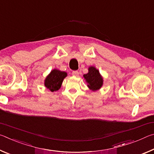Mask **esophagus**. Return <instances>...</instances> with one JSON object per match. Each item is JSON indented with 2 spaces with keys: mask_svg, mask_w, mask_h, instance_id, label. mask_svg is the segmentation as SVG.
I'll use <instances>...</instances> for the list:
<instances>
[{
  "mask_svg": "<svg viewBox=\"0 0 154 154\" xmlns=\"http://www.w3.org/2000/svg\"><path fill=\"white\" fill-rule=\"evenodd\" d=\"M72 75H73V76L77 77L78 75H79V72H78L77 71H73L72 72Z\"/></svg>",
  "mask_w": 154,
  "mask_h": 154,
  "instance_id": "34e87169",
  "label": "esophagus"
}]
</instances>
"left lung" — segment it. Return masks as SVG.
<instances>
[{
	"label": "left lung",
	"mask_w": 154,
	"mask_h": 154,
	"mask_svg": "<svg viewBox=\"0 0 154 154\" xmlns=\"http://www.w3.org/2000/svg\"><path fill=\"white\" fill-rule=\"evenodd\" d=\"M88 70V73L83 75V77L88 83V86L93 91L100 89L103 85V80L99 73V71L93 66L90 67Z\"/></svg>",
	"instance_id": "8db88e82"
}]
</instances>
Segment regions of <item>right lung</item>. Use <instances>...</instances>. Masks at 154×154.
Instances as JSON below:
<instances>
[{
    "label": "right lung",
    "mask_w": 154,
    "mask_h": 154,
    "mask_svg": "<svg viewBox=\"0 0 154 154\" xmlns=\"http://www.w3.org/2000/svg\"><path fill=\"white\" fill-rule=\"evenodd\" d=\"M66 75V72L57 69L53 70L45 80V87L51 92L58 90L60 88L62 83Z\"/></svg>",
    "instance_id": "obj_1"
}]
</instances>
